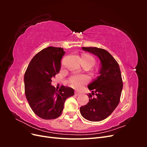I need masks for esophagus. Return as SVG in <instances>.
I'll return each mask as SVG.
<instances>
[{
	"mask_svg": "<svg viewBox=\"0 0 147 147\" xmlns=\"http://www.w3.org/2000/svg\"><path fill=\"white\" fill-rule=\"evenodd\" d=\"M80 94H81V93H80V92H78V91H75V92H74V94H75V96H78L79 95H80Z\"/></svg>",
	"mask_w": 147,
	"mask_h": 147,
	"instance_id": "1",
	"label": "esophagus"
}]
</instances>
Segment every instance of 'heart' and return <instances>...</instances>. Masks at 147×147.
Segmentation results:
<instances>
[{
  "label": "heart",
  "instance_id": "b5f03b06",
  "mask_svg": "<svg viewBox=\"0 0 147 147\" xmlns=\"http://www.w3.org/2000/svg\"><path fill=\"white\" fill-rule=\"evenodd\" d=\"M82 64L92 66L96 63V59L90 55L85 54L81 57ZM89 81V78L85 75H74L71 76L69 80L70 85L75 89L81 88L84 84Z\"/></svg>",
  "mask_w": 147,
  "mask_h": 147
}]
</instances>
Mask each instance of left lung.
<instances>
[{
  "label": "left lung",
  "instance_id": "obj_1",
  "mask_svg": "<svg viewBox=\"0 0 147 147\" xmlns=\"http://www.w3.org/2000/svg\"><path fill=\"white\" fill-rule=\"evenodd\" d=\"M84 51L97 56L100 60V75L88 88L89 102L82 106V117L91 121H100L107 118L118 106L123 89L121 71L117 61L105 50L96 47H82Z\"/></svg>",
  "mask_w": 147,
  "mask_h": 147
}]
</instances>
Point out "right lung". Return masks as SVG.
Masks as SVG:
<instances>
[{
    "label": "right lung",
    "instance_id": "right-lung-1",
    "mask_svg": "<svg viewBox=\"0 0 147 147\" xmlns=\"http://www.w3.org/2000/svg\"><path fill=\"white\" fill-rule=\"evenodd\" d=\"M63 48L49 47L30 61L24 74L26 99L35 115L44 119H56L61 115L65 100L74 95V89L52 86L51 78L59 72Z\"/></svg>",
    "mask_w": 147,
    "mask_h": 147
}]
</instances>
